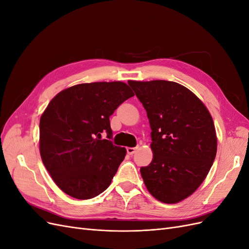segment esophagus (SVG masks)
I'll return each instance as SVG.
<instances>
[{
  "label": "esophagus",
  "instance_id": "obj_1",
  "mask_svg": "<svg viewBox=\"0 0 249 249\" xmlns=\"http://www.w3.org/2000/svg\"><path fill=\"white\" fill-rule=\"evenodd\" d=\"M136 150H137V147H127L126 148V153L129 154L130 156H132V155L135 154V152H136Z\"/></svg>",
  "mask_w": 249,
  "mask_h": 249
}]
</instances>
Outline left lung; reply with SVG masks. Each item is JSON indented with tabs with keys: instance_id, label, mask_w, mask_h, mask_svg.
<instances>
[{
	"instance_id": "left-lung-1",
	"label": "left lung",
	"mask_w": 249,
	"mask_h": 249,
	"mask_svg": "<svg viewBox=\"0 0 249 249\" xmlns=\"http://www.w3.org/2000/svg\"><path fill=\"white\" fill-rule=\"evenodd\" d=\"M149 120L153 161L140 172L149 193L165 203L191 195L217 152L212 116L198 97L176 82L129 81Z\"/></svg>"
}]
</instances>
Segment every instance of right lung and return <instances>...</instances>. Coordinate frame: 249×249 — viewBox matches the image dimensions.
Masks as SVG:
<instances>
[{
	"instance_id": "1",
	"label": "right lung",
	"mask_w": 249,
	"mask_h": 249,
	"mask_svg": "<svg viewBox=\"0 0 249 249\" xmlns=\"http://www.w3.org/2000/svg\"><path fill=\"white\" fill-rule=\"evenodd\" d=\"M132 96L124 82H94L67 88L50 102L40 117L39 150L64 193L89 199L110 186L126 150L111 141L109 118Z\"/></svg>"
}]
</instances>
